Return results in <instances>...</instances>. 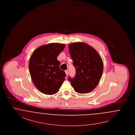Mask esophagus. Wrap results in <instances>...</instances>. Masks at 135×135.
Returning a JSON list of instances; mask_svg holds the SVG:
<instances>
[{
    "instance_id": "1",
    "label": "esophagus",
    "mask_w": 135,
    "mask_h": 135,
    "mask_svg": "<svg viewBox=\"0 0 135 135\" xmlns=\"http://www.w3.org/2000/svg\"><path fill=\"white\" fill-rule=\"evenodd\" d=\"M65 73L66 75H68L69 73H68V70H65Z\"/></svg>"
}]
</instances>
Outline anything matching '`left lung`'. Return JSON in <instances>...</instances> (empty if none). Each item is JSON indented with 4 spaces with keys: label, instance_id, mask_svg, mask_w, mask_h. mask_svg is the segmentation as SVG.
Wrapping results in <instances>:
<instances>
[{
    "label": "left lung",
    "instance_id": "8db88e82",
    "mask_svg": "<svg viewBox=\"0 0 135 135\" xmlns=\"http://www.w3.org/2000/svg\"><path fill=\"white\" fill-rule=\"evenodd\" d=\"M70 55L76 70L74 78L69 79L74 90L79 93L92 91L100 81L103 63L99 54L91 46L83 42L69 45Z\"/></svg>",
    "mask_w": 135,
    "mask_h": 135
}]
</instances>
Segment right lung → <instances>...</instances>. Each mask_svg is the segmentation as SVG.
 Returning <instances> with one entry per match:
<instances>
[{
	"mask_svg": "<svg viewBox=\"0 0 135 135\" xmlns=\"http://www.w3.org/2000/svg\"><path fill=\"white\" fill-rule=\"evenodd\" d=\"M65 48L64 44H48L36 49L31 56V77L36 88L45 94L57 93L65 79V73L60 69L57 60Z\"/></svg>",
	"mask_w": 135,
	"mask_h": 135,
	"instance_id": "add662e5",
	"label": "right lung"
}]
</instances>
